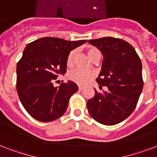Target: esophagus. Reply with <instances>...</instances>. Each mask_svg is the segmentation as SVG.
Masks as SVG:
<instances>
[{"instance_id": "34e87169", "label": "esophagus", "mask_w": 157, "mask_h": 157, "mask_svg": "<svg viewBox=\"0 0 157 157\" xmlns=\"http://www.w3.org/2000/svg\"><path fill=\"white\" fill-rule=\"evenodd\" d=\"M83 88H84V86H78L79 90H83Z\"/></svg>"}]
</instances>
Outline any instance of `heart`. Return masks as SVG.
Masks as SVG:
<instances>
[{
	"label": "heart",
	"instance_id": "b5f03b06",
	"mask_svg": "<svg viewBox=\"0 0 157 157\" xmlns=\"http://www.w3.org/2000/svg\"><path fill=\"white\" fill-rule=\"evenodd\" d=\"M86 52L93 61H94L97 58L101 57L100 51L95 47L87 48ZM75 54H76V50H71L67 57V65L68 67H71L74 64ZM67 77L70 81H73L78 85H86L91 79L94 77V74L91 71H83L81 69H75V70H71V71H69L67 74Z\"/></svg>",
	"mask_w": 157,
	"mask_h": 157
}]
</instances>
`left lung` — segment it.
<instances>
[{
    "label": "left lung",
    "instance_id": "8db88e82",
    "mask_svg": "<svg viewBox=\"0 0 157 157\" xmlns=\"http://www.w3.org/2000/svg\"><path fill=\"white\" fill-rule=\"evenodd\" d=\"M103 56L102 69L96 81L107 91L95 94L87 102L92 118L105 125H113L129 117L136 107L144 81L142 62L134 48L125 40L114 37L90 40Z\"/></svg>",
    "mask_w": 157,
    "mask_h": 157
}]
</instances>
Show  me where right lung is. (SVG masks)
<instances>
[{
    "label": "right lung",
    "mask_w": 157,
    "mask_h": 157,
    "mask_svg": "<svg viewBox=\"0 0 157 157\" xmlns=\"http://www.w3.org/2000/svg\"><path fill=\"white\" fill-rule=\"evenodd\" d=\"M86 40L69 41L43 37L29 43L17 63L16 89L23 107L31 117L50 122L62 117L69 98L78 90L72 81L54 87V81L67 71V57Z\"/></svg>",
    "instance_id": "1"
}]
</instances>
